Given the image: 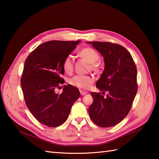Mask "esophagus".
Listing matches in <instances>:
<instances>
[{
    "label": "esophagus",
    "mask_w": 159,
    "mask_h": 159,
    "mask_svg": "<svg viewBox=\"0 0 159 159\" xmlns=\"http://www.w3.org/2000/svg\"><path fill=\"white\" fill-rule=\"evenodd\" d=\"M80 94H81L82 96L85 95V94H87V92H85V91H83V90H80Z\"/></svg>",
    "instance_id": "34e87169"
}]
</instances>
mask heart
Instances as JSON below:
<instances>
[{"mask_svg":"<svg viewBox=\"0 0 159 159\" xmlns=\"http://www.w3.org/2000/svg\"><path fill=\"white\" fill-rule=\"evenodd\" d=\"M79 54L83 58L85 59L90 63H92V67L93 70L97 68V66L95 63L100 59V56L95 50L91 48H84L80 50ZM62 67L64 71L67 73H71L72 72L74 69V63L72 56L67 55L64 58ZM93 82V77L89 75H76L69 80L70 85L81 89L89 88Z\"/></svg>","mask_w":159,"mask_h":159,"instance_id":"1","label":"heart"}]
</instances>
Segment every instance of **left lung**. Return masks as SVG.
Returning <instances> with one entry per match:
<instances>
[{
	"instance_id": "left-lung-1",
	"label": "left lung",
	"mask_w": 159,
	"mask_h": 159,
	"mask_svg": "<svg viewBox=\"0 0 159 159\" xmlns=\"http://www.w3.org/2000/svg\"><path fill=\"white\" fill-rule=\"evenodd\" d=\"M104 58V69L96 83L107 97L92 92L93 102L89 108L91 120L102 128L113 126L129 113L137 91V67L130 52L119 44L102 42H87Z\"/></svg>"
}]
</instances>
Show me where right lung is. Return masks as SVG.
I'll list each match as a JSON object with an SVG mask.
<instances>
[{
  "label": "right lung",
  "instance_id": "1",
  "mask_svg": "<svg viewBox=\"0 0 159 159\" xmlns=\"http://www.w3.org/2000/svg\"><path fill=\"white\" fill-rule=\"evenodd\" d=\"M80 42L52 40L38 46L26 58L21 78L25 103L36 120L49 127L63 124L68 117L72 104L80 94L68 84L59 93L64 80L62 63Z\"/></svg>",
  "mask_w": 159,
  "mask_h": 159
}]
</instances>
